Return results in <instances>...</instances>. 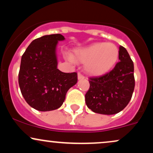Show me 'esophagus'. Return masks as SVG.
Instances as JSON below:
<instances>
[{"label":"esophagus","instance_id":"34e87169","mask_svg":"<svg viewBox=\"0 0 153 153\" xmlns=\"http://www.w3.org/2000/svg\"><path fill=\"white\" fill-rule=\"evenodd\" d=\"M85 78V77H84V75L81 74L80 73H78V80H82V79H84Z\"/></svg>","mask_w":153,"mask_h":153}]
</instances>
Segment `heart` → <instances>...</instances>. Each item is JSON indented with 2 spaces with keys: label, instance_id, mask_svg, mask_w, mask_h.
<instances>
[{
  "label": "heart",
  "instance_id": "b5f03b06",
  "mask_svg": "<svg viewBox=\"0 0 153 153\" xmlns=\"http://www.w3.org/2000/svg\"><path fill=\"white\" fill-rule=\"evenodd\" d=\"M119 51L114 44L99 42L75 50L74 59L85 63L88 74L101 76L114 67L119 58Z\"/></svg>",
  "mask_w": 153,
  "mask_h": 153
}]
</instances>
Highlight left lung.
<instances>
[{
    "label": "left lung",
    "instance_id": "1",
    "mask_svg": "<svg viewBox=\"0 0 153 153\" xmlns=\"http://www.w3.org/2000/svg\"><path fill=\"white\" fill-rule=\"evenodd\" d=\"M119 60L109 73L89 78L85 103L97 114L111 115L127 106L134 89V64L124 47H119Z\"/></svg>",
    "mask_w": 153,
    "mask_h": 153
}]
</instances>
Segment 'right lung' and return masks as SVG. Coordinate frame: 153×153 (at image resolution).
Instances as JSON below:
<instances>
[{
	"instance_id": "1",
	"label": "right lung",
	"mask_w": 153,
	"mask_h": 153,
	"mask_svg": "<svg viewBox=\"0 0 153 153\" xmlns=\"http://www.w3.org/2000/svg\"><path fill=\"white\" fill-rule=\"evenodd\" d=\"M60 34L36 39L22 57L19 73L21 92L29 106L40 111L55 110L62 105L68 91L78 81L77 73L57 69L56 49Z\"/></svg>"
}]
</instances>
